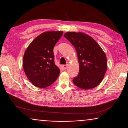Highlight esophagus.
Instances as JSON below:
<instances>
[{
    "label": "esophagus",
    "instance_id": "esophagus-1",
    "mask_svg": "<svg viewBox=\"0 0 128 128\" xmlns=\"http://www.w3.org/2000/svg\"><path fill=\"white\" fill-rule=\"evenodd\" d=\"M62 67H63V68L64 69H66L68 68V64H66V65H63V66H62Z\"/></svg>",
    "mask_w": 128,
    "mask_h": 128
}]
</instances>
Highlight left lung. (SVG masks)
I'll list each match as a JSON object with an SVG mask.
<instances>
[{
    "label": "left lung",
    "instance_id": "obj_1",
    "mask_svg": "<svg viewBox=\"0 0 128 128\" xmlns=\"http://www.w3.org/2000/svg\"><path fill=\"white\" fill-rule=\"evenodd\" d=\"M64 36L74 46L79 62V72L73 82L84 90L98 85L107 68V58L101 47L91 37L82 32H68Z\"/></svg>",
    "mask_w": 128,
    "mask_h": 128
}]
</instances>
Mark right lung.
I'll list each match as a JSON object with an SVG mask.
<instances>
[{
  "label": "right lung",
  "instance_id": "obj_1",
  "mask_svg": "<svg viewBox=\"0 0 128 128\" xmlns=\"http://www.w3.org/2000/svg\"><path fill=\"white\" fill-rule=\"evenodd\" d=\"M62 31H48L37 37L25 50L23 68L28 80L35 86L44 88L52 85L60 73L54 63L53 48Z\"/></svg>",
  "mask_w": 128,
  "mask_h": 128
}]
</instances>
